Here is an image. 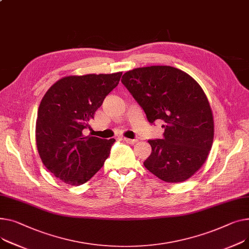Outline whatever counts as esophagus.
I'll use <instances>...</instances> for the list:
<instances>
[{
  "mask_svg": "<svg viewBox=\"0 0 249 249\" xmlns=\"http://www.w3.org/2000/svg\"><path fill=\"white\" fill-rule=\"evenodd\" d=\"M120 140H122V141H124V142H127V143H129V144H134V143L137 141L136 139H129V138H125V137H121Z\"/></svg>",
  "mask_w": 249,
  "mask_h": 249,
  "instance_id": "esophagus-1",
  "label": "esophagus"
}]
</instances>
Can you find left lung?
<instances>
[{"label":"left lung","instance_id":"8db88e82","mask_svg":"<svg viewBox=\"0 0 249 249\" xmlns=\"http://www.w3.org/2000/svg\"><path fill=\"white\" fill-rule=\"evenodd\" d=\"M121 82L149 123H164L162 139L148 140L152 151L144 166L165 182L187 180L205 162L214 136L212 111L202 88L170 66L133 69Z\"/></svg>","mask_w":249,"mask_h":249}]
</instances>
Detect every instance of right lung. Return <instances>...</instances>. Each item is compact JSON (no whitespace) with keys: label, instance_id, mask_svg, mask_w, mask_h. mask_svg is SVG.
<instances>
[{"label":"right lung","instance_id":"1","mask_svg":"<svg viewBox=\"0 0 249 249\" xmlns=\"http://www.w3.org/2000/svg\"><path fill=\"white\" fill-rule=\"evenodd\" d=\"M121 75L64 77L44 95L36 122L38 152L46 168L65 183L84 184L108 158L115 140L85 136L83 131Z\"/></svg>","mask_w":249,"mask_h":249}]
</instances>
